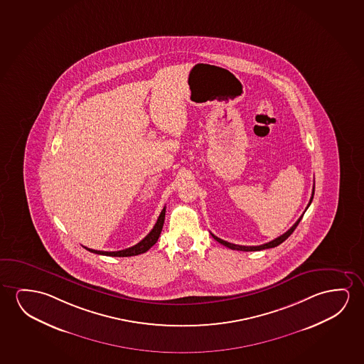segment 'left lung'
I'll list each match as a JSON object with an SVG mask.
<instances>
[{"label": "left lung", "instance_id": "8db88e82", "mask_svg": "<svg viewBox=\"0 0 364 364\" xmlns=\"http://www.w3.org/2000/svg\"><path fill=\"white\" fill-rule=\"evenodd\" d=\"M313 196H314V188H313V193H311V200H309V203H308V206H306V209H308V208H309V205H311V200H313ZM304 213H306V211H304ZM303 215H304V214H303ZM303 215H301V218H299V219H298V220L295 222L294 225L290 228L288 232H285L284 234H283V235H280V237H275L274 240H272V242H265V244H262V245H257V247H247V245H237V244H232V242H225V240H223V239H220V237H215L214 234H211V237H214L216 242H220V244H223V245H225V247H228V248L229 249H232V250H242V252H258V250H264V249L274 248V247H278L279 244H282V242H284V240H287V239H288V237H290V234L294 232L295 228L298 227V224L301 223V218H303Z\"/></svg>", "mask_w": 364, "mask_h": 364}]
</instances>
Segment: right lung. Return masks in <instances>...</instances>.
Masks as SVG:
<instances>
[{
  "label": "right lung",
  "mask_w": 364,
  "mask_h": 364,
  "mask_svg": "<svg viewBox=\"0 0 364 364\" xmlns=\"http://www.w3.org/2000/svg\"><path fill=\"white\" fill-rule=\"evenodd\" d=\"M165 211H166V208L164 206L163 210H161L160 215H159L158 222L155 223L151 232H149L148 235L144 237L141 242H137L136 245H134L132 248L124 249V250H119V252H102V250H94V249L86 248V247H84V248L91 252V253L109 255V257H134V255L145 253V252H148L149 249L153 247L155 242H158L160 232L163 230Z\"/></svg>",
  "instance_id": "right-lung-1"
}]
</instances>
